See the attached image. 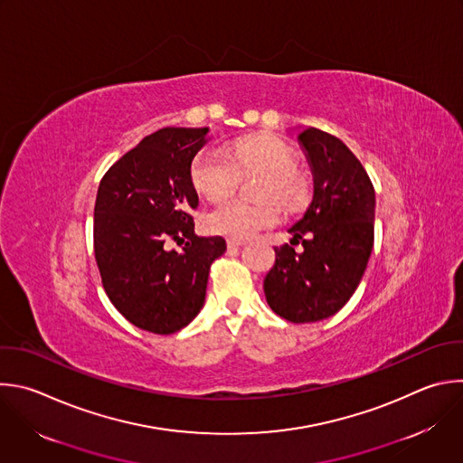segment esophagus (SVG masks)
Returning a JSON list of instances; mask_svg holds the SVG:
<instances>
[{"label": "esophagus", "mask_w": 463, "mask_h": 463, "mask_svg": "<svg viewBox=\"0 0 463 463\" xmlns=\"http://www.w3.org/2000/svg\"><path fill=\"white\" fill-rule=\"evenodd\" d=\"M245 243V240H238V238H227V247L229 249H236V247H241Z\"/></svg>", "instance_id": "esophagus-1"}]
</instances>
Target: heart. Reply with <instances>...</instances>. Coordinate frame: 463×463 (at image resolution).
Wrapping results in <instances>:
<instances>
[{
  "mask_svg": "<svg viewBox=\"0 0 463 463\" xmlns=\"http://www.w3.org/2000/svg\"><path fill=\"white\" fill-rule=\"evenodd\" d=\"M261 175L258 187L260 203L227 198L216 203L205 216L203 225L211 234L227 238H250L279 222V209L301 211L313 196V182L298 167L296 152L278 137H245L227 152L220 148L202 150L193 162L191 180L194 189L218 200L238 189L241 178Z\"/></svg>",
  "mask_w": 463,
  "mask_h": 463,
  "instance_id": "b5f03b06",
  "label": "heart"
}]
</instances>
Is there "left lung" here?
<instances>
[{"mask_svg": "<svg viewBox=\"0 0 463 463\" xmlns=\"http://www.w3.org/2000/svg\"><path fill=\"white\" fill-rule=\"evenodd\" d=\"M298 139L313 167L315 196L288 229L290 243L274 247L263 290L278 317L309 324L336 315L360 285L374 243L376 198L367 171L342 139L315 127Z\"/></svg>", "mask_w": 463, "mask_h": 463, "instance_id": "8db88e82", "label": "left lung"}]
</instances>
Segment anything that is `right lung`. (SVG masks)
<instances>
[{
  "mask_svg": "<svg viewBox=\"0 0 463 463\" xmlns=\"http://www.w3.org/2000/svg\"><path fill=\"white\" fill-rule=\"evenodd\" d=\"M207 132L165 127L145 136L98 187L94 256L103 288L125 320L154 335L196 318L211 265L227 249L222 236L194 234L191 165Z\"/></svg>",
  "mask_w": 463,
  "mask_h": 463,
  "instance_id": "right-lung-1",
  "label": "right lung"
}]
</instances>
